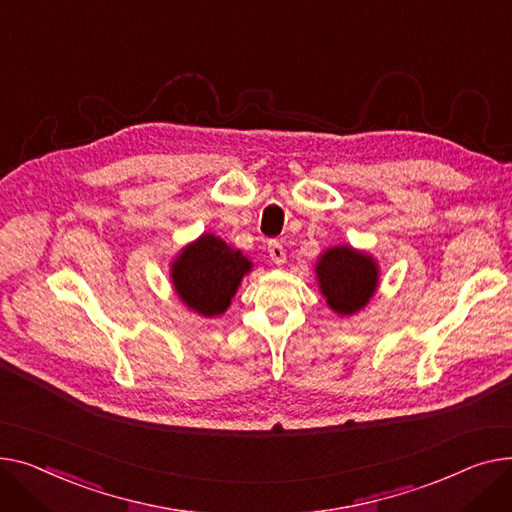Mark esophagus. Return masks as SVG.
I'll return each mask as SVG.
<instances>
[{
	"label": "esophagus",
	"mask_w": 512,
	"mask_h": 512,
	"mask_svg": "<svg viewBox=\"0 0 512 512\" xmlns=\"http://www.w3.org/2000/svg\"><path fill=\"white\" fill-rule=\"evenodd\" d=\"M268 256H270V260H273L277 266H281V264H285V250H283V246L279 244V242H270L268 244Z\"/></svg>",
	"instance_id": "obj_1"
}]
</instances>
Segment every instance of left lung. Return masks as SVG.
I'll return each instance as SVG.
<instances>
[{"mask_svg": "<svg viewBox=\"0 0 512 512\" xmlns=\"http://www.w3.org/2000/svg\"><path fill=\"white\" fill-rule=\"evenodd\" d=\"M314 273L326 306L341 318L362 312L380 285L376 258L349 244L326 248L314 264Z\"/></svg>", "mask_w": 512, "mask_h": 512, "instance_id": "obj_1", "label": "left lung"}]
</instances>
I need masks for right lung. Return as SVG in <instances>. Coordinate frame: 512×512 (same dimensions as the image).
I'll return each instance as SVG.
<instances>
[{"instance_id":"right-lung-1","label":"right lung","mask_w":512,"mask_h":512,"mask_svg":"<svg viewBox=\"0 0 512 512\" xmlns=\"http://www.w3.org/2000/svg\"><path fill=\"white\" fill-rule=\"evenodd\" d=\"M252 268V260L227 246L219 235L202 233L173 256L169 277L188 310L202 318H217L227 312Z\"/></svg>"}]
</instances>
